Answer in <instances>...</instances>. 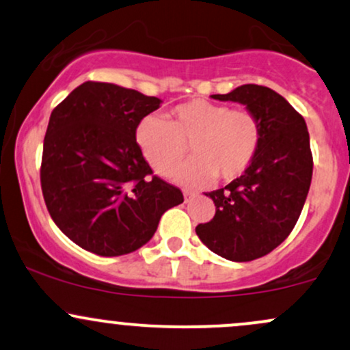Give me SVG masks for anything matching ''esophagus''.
<instances>
[{
  "label": "esophagus",
  "mask_w": 350,
  "mask_h": 350,
  "mask_svg": "<svg viewBox=\"0 0 350 350\" xmlns=\"http://www.w3.org/2000/svg\"><path fill=\"white\" fill-rule=\"evenodd\" d=\"M196 198V192L194 191H184V200H186V202H189V200L191 199H194Z\"/></svg>",
  "instance_id": "34e87169"
}]
</instances>
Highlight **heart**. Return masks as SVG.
<instances>
[{
  "instance_id": "1",
  "label": "heart",
  "mask_w": 350,
  "mask_h": 350,
  "mask_svg": "<svg viewBox=\"0 0 350 350\" xmlns=\"http://www.w3.org/2000/svg\"><path fill=\"white\" fill-rule=\"evenodd\" d=\"M260 138V122L250 110L208 100L180 103L171 110L170 122L148 115L136 128V143L159 174L174 170L191 143L196 156L174 172L184 184L240 178L255 159Z\"/></svg>"
}]
</instances>
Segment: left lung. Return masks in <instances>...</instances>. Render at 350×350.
Listing matches in <instances>:
<instances>
[{
  "mask_svg": "<svg viewBox=\"0 0 350 350\" xmlns=\"http://www.w3.org/2000/svg\"><path fill=\"white\" fill-rule=\"evenodd\" d=\"M212 98L247 107L258 118L262 138L255 159L240 178L207 192L215 215L199 224L196 234L217 255L230 262H252L275 250L298 222L312 178L308 126L268 87L247 83Z\"/></svg>",
  "mask_w": 350,
  "mask_h": 350,
  "instance_id": "8db88e82",
  "label": "left lung"
}]
</instances>
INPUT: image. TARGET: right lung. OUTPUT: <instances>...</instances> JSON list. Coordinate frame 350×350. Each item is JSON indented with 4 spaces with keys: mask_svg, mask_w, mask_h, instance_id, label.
<instances>
[{
    "mask_svg": "<svg viewBox=\"0 0 350 350\" xmlns=\"http://www.w3.org/2000/svg\"><path fill=\"white\" fill-rule=\"evenodd\" d=\"M161 100L115 83L83 82L52 110L41 163L47 211L74 243L120 256L151 240L183 192L152 171L136 128Z\"/></svg>",
    "mask_w": 350,
    "mask_h": 350,
    "instance_id": "right-lung-1",
    "label": "right lung"
}]
</instances>
